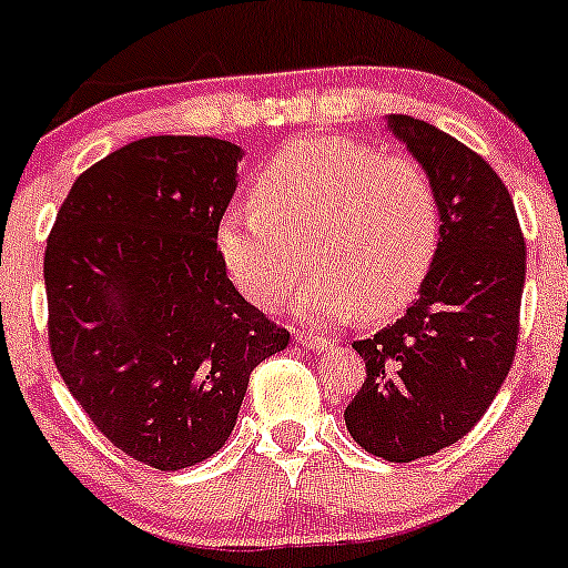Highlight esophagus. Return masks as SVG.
Here are the masks:
<instances>
[{"label": "esophagus", "mask_w": 568, "mask_h": 568, "mask_svg": "<svg viewBox=\"0 0 568 568\" xmlns=\"http://www.w3.org/2000/svg\"><path fill=\"white\" fill-rule=\"evenodd\" d=\"M296 344L305 349H311V353H325L327 347H331V342L322 336H314V333H296Z\"/></svg>", "instance_id": "esophagus-1"}]
</instances>
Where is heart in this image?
Segmentation results:
<instances>
[{"instance_id": "heart-1", "label": "heart", "mask_w": 568, "mask_h": 568, "mask_svg": "<svg viewBox=\"0 0 568 568\" xmlns=\"http://www.w3.org/2000/svg\"><path fill=\"white\" fill-rule=\"evenodd\" d=\"M254 204H235L215 226L221 263L257 308L296 288L300 320L349 314L386 320L420 291L439 243V201L415 159L384 156L347 136H311L280 148L257 173Z\"/></svg>"}]
</instances>
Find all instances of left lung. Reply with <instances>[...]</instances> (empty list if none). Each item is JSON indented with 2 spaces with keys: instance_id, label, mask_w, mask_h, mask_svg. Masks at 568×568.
<instances>
[{
  "instance_id": "1",
  "label": "left lung",
  "mask_w": 568,
  "mask_h": 568,
  "mask_svg": "<svg viewBox=\"0 0 568 568\" xmlns=\"http://www.w3.org/2000/svg\"><path fill=\"white\" fill-rule=\"evenodd\" d=\"M386 129L437 187L439 243L412 308L353 342L367 381L344 423L364 452L412 463L463 439L505 384L527 252L510 193L479 153L415 116L389 114Z\"/></svg>"
}]
</instances>
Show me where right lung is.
<instances>
[{"mask_svg": "<svg viewBox=\"0 0 568 568\" xmlns=\"http://www.w3.org/2000/svg\"><path fill=\"white\" fill-rule=\"evenodd\" d=\"M241 159L212 136L131 142L75 179L47 241L58 373L109 443L159 470L219 452L252 369L288 347L215 246Z\"/></svg>", "mask_w": 568, "mask_h": 568, "instance_id": "add662e5", "label": "right lung"}]
</instances>
